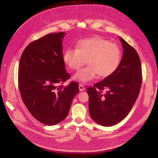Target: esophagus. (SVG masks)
<instances>
[{
  "instance_id": "1",
  "label": "esophagus",
  "mask_w": 158,
  "mask_h": 158,
  "mask_svg": "<svg viewBox=\"0 0 158 158\" xmlns=\"http://www.w3.org/2000/svg\"><path fill=\"white\" fill-rule=\"evenodd\" d=\"M79 91H84V90L85 89V87L82 84H79Z\"/></svg>"
}]
</instances>
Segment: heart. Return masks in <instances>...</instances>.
<instances>
[{
	"mask_svg": "<svg viewBox=\"0 0 158 158\" xmlns=\"http://www.w3.org/2000/svg\"><path fill=\"white\" fill-rule=\"evenodd\" d=\"M121 57V51L117 44L95 36L79 40L76 49H67L63 60L73 70L79 69L87 60L88 65L73 77L75 80L87 82L98 75L104 78L114 73L119 66Z\"/></svg>",
	"mask_w": 158,
	"mask_h": 158,
	"instance_id": "heart-1",
	"label": "heart"
}]
</instances>
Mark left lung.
Listing matches in <instances>:
<instances>
[{"mask_svg": "<svg viewBox=\"0 0 158 158\" xmlns=\"http://www.w3.org/2000/svg\"><path fill=\"white\" fill-rule=\"evenodd\" d=\"M119 39L123 56L118 69L87 89L90 116L103 126H114L126 117L138 97L143 80L138 52L123 38ZM103 89L106 93H102Z\"/></svg>", "mask_w": 158, "mask_h": 158, "instance_id": "8db88e82", "label": "left lung"}]
</instances>
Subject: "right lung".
<instances>
[{
  "label": "right lung",
  "instance_id": "obj_1",
  "mask_svg": "<svg viewBox=\"0 0 158 158\" xmlns=\"http://www.w3.org/2000/svg\"><path fill=\"white\" fill-rule=\"evenodd\" d=\"M64 34H49L32 42L19 62L18 83L22 99L35 119L48 126L67 117L79 89L77 82L65 87L61 84L70 78L63 60Z\"/></svg>",
  "mask_w": 158,
  "mask_h": 158
}]
</instances>
